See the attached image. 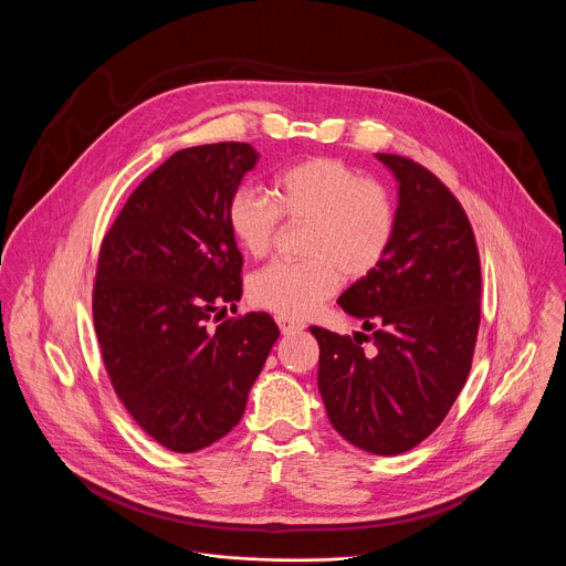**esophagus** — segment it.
I'll return each mask as SVG.
<instances>
[{
	"label": "esophagus",
	"mask_w": 566,
	"mask_h": 566,
	"mask_svg": "<svg viewBox=\"0 0 566 566\" xmlns=\"http://www.w3.org/2000/svg\"><path fill=\"white\" fill-rule=\"evenodd\" d=\"M277 327L282 334H297L304 329V322L295 319V317H289V315H277Z\"/></svg>",
	"instance_id": "1"
}]
</instances>
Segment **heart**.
Instances as JSON below:
<instances>
[{"instance_id":"b5f03b06","label":"heart","mask_w":566,"mask_h":566,"mask_svg":"<svg viewBox=\"0 0 566 566\" xmlns=\"http://www.w3.org/2000/svg\"><path fill=\"white\" fill-rule=\"evenodd\" d=\"M282 217L308 223L302 241L306 260H275L249 282L251 300L280 315H306L343 282L374 273L387 258L396 210L389 192L358 168L332 156H313L275 179V199L241 186L226 210L237 247L264 258L277 239Z\"/></svg>"}]
</instances>
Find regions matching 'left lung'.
<instances>
[{
  "instance_id": "8db88e82",
  "label": "left lung",
  "mask_w": 566,
  "mask_h": 566,
  "mask_svg": "<svg viewBox=\"0 0 566 566\" xmlns=\"http://www.w3.org/2000/svg\"><path fill=\"white\" fill-rule=\"evenodd\" d=\"M376 156L398 181L394 241L382 264L338 297L369 334H311L332 426L360 450L400 454L441 426L465 385L481 269L468 214L446 184L408 156ZM363 342L374 355L364 356Z\"/></svg>"
}]
</instances>
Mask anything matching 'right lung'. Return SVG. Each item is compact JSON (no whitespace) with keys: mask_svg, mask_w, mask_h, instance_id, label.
<instances>
[{"mask_svg":"<svg viewBox=\"0 0 566 566\" xmlns=\"http://www.w3.org/2000/svg\"><path fill=\"white\" fill-rule=\"evenodd\" d=\"M260 154L249 143L175 151L129 195L107 230L94 327L112 387L164 448L197 452L244 415L280 329L269 313L226 317L241 258L226 210Z\"/></svg>","mask_w":566,"mask_h":566,"instance_id":"right-lung-1","label":"right lung"}]
</instances>
